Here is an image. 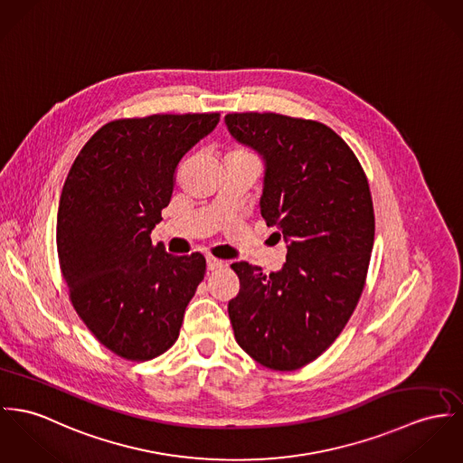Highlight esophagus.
I'll return each mask as SVG.
<instances>
[{
	"label": "esophagus",
	"mask_w": 463,
	"mask_h": 463,
	"mask_svg": "<svg viewBox=\"0 0 463 463\" xmlns=\"http://www.w3.org/2000/svg\"><path fill=\"white\" fill-rule=\"evenodd\" d=\"M222 264H223V262H222V260H218V259H214V257H208V259H206V266H208V269H210V271L218 269Z\"/></svg>",
	"instance_id": "obj_1"
}]
</instances>
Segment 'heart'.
I'll return each instance as SVG.
<instances>
[{
  "mask_svg": "<svg viewBox=\"0 0 463 463\" xmlns=\"http://www.w3.org/2000/svg\"><path fill=\"white\" fill-rule=\"evenodd\" d=\"M236 153H243V151H236Z\"/></svg>",
  "mask_w": 463,
  "mask_h": 463,
  "instance_id": "heart-1",
  "label": "heart"
}]
</instances>
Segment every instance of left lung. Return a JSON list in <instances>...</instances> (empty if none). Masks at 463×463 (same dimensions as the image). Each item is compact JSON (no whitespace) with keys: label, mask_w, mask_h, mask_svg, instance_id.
<instances>
[{"label":"left lung","mask_w":463,"mask_h":463,"mask_svg":"<svg viewBox=\"0 0 463 463\" xmlns=\"http://www.w3.org/2000/svg\"><path fill=\"white\" fill-rule=\"evenodd\" d=\"M229 134L264 162L260 214L287 245L280 271L234 262L229 317L240 347L271 370L319 357L356 308L375 216L356 155L329 127L275 112L225 116Z\"/></svg>","instance_id":"8db88e82"}]
</instances>
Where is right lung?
Segmentation results:
<instances>
[{
  "label": "right lung",
  "mask_w": 463,
  "mask_h": 463,
  "mask_svg": "<svg viewBox=\"0 0 463 463\" xmlns=\"http://www.w3.org/2000/svg\"><path fill=\"white\" fill-rule=\"evenodd\" d=\"M220 114H153L104 125L77 155L60 197L56 245L77 316L118 356L147 361L178 340L204 279L201 253L153 247L181 158Z\"/></svg>",
  "instance_id": "1"
}]
</instances>
